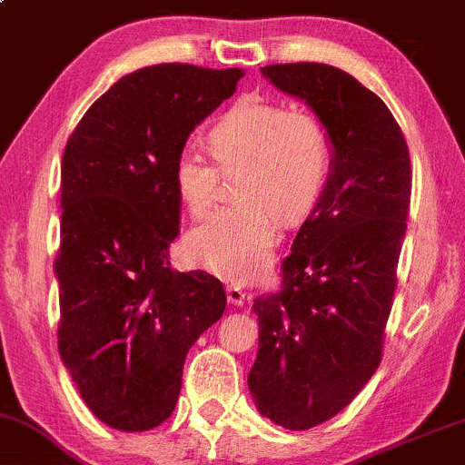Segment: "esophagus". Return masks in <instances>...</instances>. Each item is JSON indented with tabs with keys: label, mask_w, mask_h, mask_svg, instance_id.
Masks as SVG:
<instances>
[{
	"label": "esophagus",
	"mask_w": 465,
	"mask_h": 465,
	"mask_svg": "<svg viewBox=\"0 0 465 465\" xmlns=\"http://www.w3.org/2000/svg\"><path fill=\"white\" fill-rule=\"evenodd\" d=\"M226 295H228V302L234 303V306H243V303L250 300V295L245 293L242 286H234V284L226 286Z\"/></svg>",
	"instance_id": "1"
}]
</instances>
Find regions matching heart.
<instances>
[{
    "instance_id": "heart-1",
    "label": "heart",
    "mask_w": 465,
    "mask_h": 465,
    "mask_svg": "<svg viewBox=\"0 0 465 465\" xmlns=\"http://www.w3.org/2000/svg\"><path fill=\"white\" fill-rule=\"evenodd\" d=\"M211 153L181 148L174 162V189L192 217L215 204L222 172L245 168L242 198L248 204L222 209L193 228L187 254L198 267L228 282H252L272 261L284 215L312 209L330 174V140L323 124L278 101L245 96L209 134Z\"/></svg>"
}]
</instances>
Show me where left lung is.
<instances>
[{"mask_svg":"<svg viewBox=\"0 0 465 465\" xmlns=\"http://www.w3.org/2000/svg\"><path fill=\"white\" fill-rule=\"evenodd\" d=\"M261 73L308 103L331 144L328 183L282 262V289L252 306L261 328L252 397L262 416L303 431L347 408L381 362L411 165L386 103L349 73L317 62Z\"/></svg>","mask_w":465,"mask_h":465,"instance_id":"left-lung-1","label":"left lung"}]
</instances>
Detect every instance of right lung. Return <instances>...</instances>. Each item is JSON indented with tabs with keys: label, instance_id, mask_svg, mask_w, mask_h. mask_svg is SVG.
<instances>
[{
	"label": "right lung",
	"instance_id": "add662e5",
	"mask_svg": "<svg viewBox=\"0 0 465 465\" xmlns=\"http://www.w3.org/2000/svg\"><path fill=\"white\" fill-rule=\"evenodd\" d=\"M239 68L157 64L93 103L62 157L57 349L90 411L148 431L174 411L187 351L226 308L206 272H174L176 154L234 94Z\"/></svg>",
	"mask_w": 465,
	"mask_h": 465
}]
</instances>
